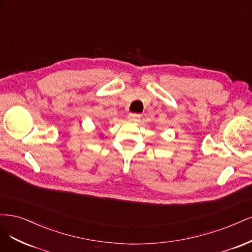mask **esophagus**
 I'll return each mask as SVG.
<instances>
[{"mask_svg":"<svg viewBox=\"0 0 252 252\" xmlns=\"http://www.w3.org/2000/svg\"><path fill=\"white\" fill-rule=\"evenodd\" d=\"M141 117V115L139 114H135V113H129L127 118L129 121H133V123H135V121H138L139 120V118Z\"/></svg>","mask_w":252,"mask_h":252,"instance_id":"1","label":"esophagus"}]
</instances>
